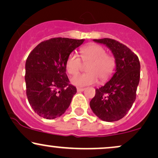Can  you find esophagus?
I'll return each instance as SVG.
<instances>
[{
    "mask_svg": "<svg viewBox=\"0 0 158 158\" xmlns=\"http://www.w3.org/2000/svg\"><path fill=\"white\" fill-rule=\"evenodd\" d=\"M85 90V88H80V87H78L77 88V92H82Z\"/></svg>",
    "mask_w": 158,
    "mask_h": 158,
    "instance_id": "34e87169",
    "label": "esophagus"
}]
</instances>
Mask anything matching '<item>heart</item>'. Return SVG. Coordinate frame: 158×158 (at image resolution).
Segmentation results:
<instances>
[{
  "label": "heart",
  "instance_id": "obj_1",
  "mask_svg": "<svg viewBox=\"0 0 158 158\" xmlns=\"http://www.w3.org/2000/svg\"><path fill=\"white\" fill-rule=\"evenodd\" d=\"M81 60L86 64L85 71L87 73L78 74L71 78V83L79 87L95 85L99 79L100 82H105L113 75L115 68V58L107 54L103 47L97 44H91L83 47L80 50ZM65 68L71 75L80 71L81 62L77 54H71L66 60Z\"/></svg>",
  "mask_w": 158,
  "mask_h": 158
}]
</instances>
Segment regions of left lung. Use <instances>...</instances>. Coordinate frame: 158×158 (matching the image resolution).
Returning <instances> with one entry per match:
<instances>
[{
  "label": "left lung",
  "instance_id": "obj_1",
  "mask_svg": "<svg viewBox=\"0 0 158 158\" xmlns=\"http://www.w3.org/2000/svg\"><path fill=\"white\" fill-rule=\"evenodd\" d=\"M104 44L113 53L115 72L104 86L96 89V95L90 102L91 110L101 120L107 122L118 121L126 115L136 98L140 81V64L138 57L115 40H94Z\"/></svg>",
  "mask_w": 158,
  "mask_h": 158
}]
</instances>
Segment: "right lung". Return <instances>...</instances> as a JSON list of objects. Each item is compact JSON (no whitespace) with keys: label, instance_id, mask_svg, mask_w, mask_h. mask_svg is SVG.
<instances>
[{"label":"right lung","instance_id":"right-lung-1","mask_svg":"<svg viewBox=\"0 0 158 158\" xmlns=\"http://www.w3.org/2000/svg\"><path fill=\"white\" fill-rule=\"evenodd\" d=\"M85 40L52 38L37 45L26 62V96L37 115L54 119L64 113L77 88L69 85L65 63Z\"/></svg>","mask_w":158,"mask_h":158}]
</instances>
